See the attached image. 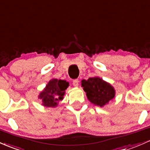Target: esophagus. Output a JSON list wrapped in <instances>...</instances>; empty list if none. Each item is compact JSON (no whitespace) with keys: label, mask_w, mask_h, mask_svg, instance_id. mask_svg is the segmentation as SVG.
Returning a JSON list of instances; mask_svg holds the SVG:
<instances>
[{"label":"esophagus","mask_w":150,"mask_h":150,"mask_svg":"<svg viewBox=\"0 0 150 150\" xmlns=\"http://www.w3.org/2000/svg\"><path fill=\"white\" fill-rule=\"evenodd\" d=\"M72 85H73V86L75 87H78L79 85V80H78V79L74 80L73 81H72Z\"/></svg>","instance_id":"obj_1"}]
</instances>
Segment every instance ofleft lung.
<instances>
[{
    "instance_id": "8db88e82",
    "label": "left lung",
    "mask_w": 150,
    "mask_h": 150,
    "mask_svg": "<svg viewBox=\"0 0 150 150\" xmlns=\"http://www.w3.org/2000/svg\"><path fill=\"white\" fill-rule=\"evenodd\" d=\"M81 85L88 99L95 105L103 107L115 98L114 88L98 77L83 80Z\"/></svg>"
}]
</instances>
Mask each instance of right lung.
Segmentation results:
<instances>
[{"label":"right lung","mask_w":150,"mask_h":150,"mask_svg":"<svg viewBox=\"0 0 150 150\" xmlns=\"http://www.w3.org/2000/svg\"><path fill=\"white\" fill-rule=\"evenodd\" d=\"M68 86L69 83L66 80L52 79L40 93L38 98L42 100L43 106L55 108L60 100L63 99L65 90Z\"/></svg>","instance_id":"add662e5"}]
</instances>
